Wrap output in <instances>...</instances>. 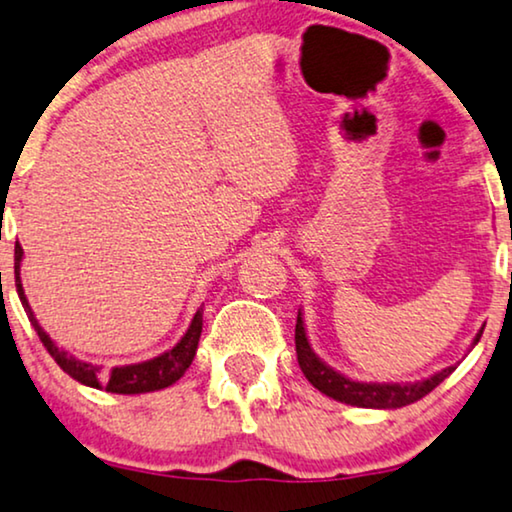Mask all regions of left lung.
<instances>
[{
  "label": "left lung",
  "mask_w": 512,
  "mask_h": 512,
  "mask_svg": "<svg viewBox=\"0 0 512 512\" xmlns=\"http://www.w3.org/2000/svg\"><path fill=\"white\" fill-rule=\"evenodd\" d=\"M482 332L475 337V344L480 342ZM295 351H297V363L302 367L304 377L318 388L320 393L330 395V398L339 400V403L356 405V407H374V410H395V407H405L410 403L424 398L433 391L435 386L442 384L456 367H445V370L433 374L424 381H414V384H363V381H351L344 374H339L327 367L316 353L311 351L309 339L304 332V320L302 313H297V325H295Z\"/></svg>",
  "instance_id": "8db88e82"
}]
</instances>
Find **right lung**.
I'll return each instance as SVG.
<instances>
[{
  "mask_svg": "<svg viewBox=\"0 0 512 512\" xmlns=\"http://www.w3.org/2000/svg\"><path fill=\"white\" fill-rule=\"evenodd\" d=\"M20 260H23V248L16 245V267H13L16 269V290H18L20 302H23L27 318H30L34 332H37L39 339H42L44 349L49 351L51 358L60 365V370L70 374L72 379H77L79 384H86L93 388H105V391H109V393H124V395L149 393V391H159V388L175 384V381L187 372V367L192 365L196 349H199L201 330H203V309L196 311V316L192 320V325H189L187 335L182 337L180 342L173 346V349L161 353L159 358L145 360V363L112 367L109 372H102L98 365L84 363V360L67 356L65 351H60L58 346L51 342V337L42 330V325H39L37 318H34L30 304H27L23 283H20Z\"/></svg>",
  "mask_w": 512,
  "mask_h": 512,
  "instance_id": "obj_1",
  "label": "right lung"
}]
</instances>
